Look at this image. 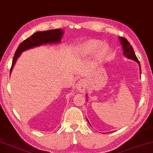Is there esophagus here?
I'll return each mask as SVG.
<instances>
[{
  "mask_svg": "<svg viewBox=\"0 0 153 153\" xmlns=\"http://www.w3.org/2000/svg\"><path fill=\"white\" fill-rule=\"evenodd\" d=\"M76 87L77 90H78L80 93H83L85 91V87H86V84H85V81L83 80V79H81L79 80L78 82L76 84Z\"/></svg>",
  "mask_w": 153,
  "mask_h": 153,
  "instance_id": "obj_1",
  "label": "esophagus"
}]
</instances>
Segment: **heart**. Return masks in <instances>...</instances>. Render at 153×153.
<instances>
[{"label": "heart", "mask_w": 153, "mask_h": 153, "mask_svg": "<svg viewBox=\"0 0 153 153\" xmlns=\"http://www.w3.org/2000/svg\"><path fill=\"white\" fill-rule=\"evenodd\" d=\"M102 42L101 41H97L94 40H91L86 41L83 43H82L79 45L78 49L80 53H82L85 56H89L92 55L97 51L99 48L102 46ZM108 51V45H104L101 48V51H100V56H105Z\"/></svg>", "instance_id": "obj_1"}]
</instances>
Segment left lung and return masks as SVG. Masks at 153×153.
I'll list each match as a JSON object with an SVG mask.
<instances>
[{
    "instance_id": "left-lung-1",
    "label": "left lung",
    "mask_w": 153,
    "mask_h": 153,
    "mask_svg": "<svg viewBox=\"0 0 153 153\" xmlns=\"http://www.w3.org/2000/svg\"><path fill=\"white\" fill-rule=\"evenodd\" d=\"M119 39L120 41V44L122 46L123 55H124V57H126L127 58L131 59V60L135 61V62L138 63L139 66H140V74H141L140 63V62H139L137 58L135 52H134L133 48L132 47L131 44H130V43L128 42V41L126 38H124L123 37H119ZM87 121H88V124H90V123H89V122H88V120H87Z\"/></svg>"
}]
</instances>
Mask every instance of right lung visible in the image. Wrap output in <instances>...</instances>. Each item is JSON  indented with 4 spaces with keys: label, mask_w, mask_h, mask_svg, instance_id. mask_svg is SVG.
I'll return each instance as SVG.
<instances>
[{
    "label": "right lung",
    "mask_w": 153,
    "mask_h": 153,
    "mask_svg": "<svg viewBox=\"0 0 153 153\" xmlns=\"http://www.w3.org/2000/svg\"><path fill=\"white\" fill-rule=\"evenodd\" d=\"M63 34L64 31L62 29H51V30L48 31H38V32L33 33L32 36H31L27 39L25 40L23 42L20 43L16 51L13 58L12 65H11L10 69V74L12 71L13 66L15 65L16 60L22 52L42 45L60 43L61 40H62Z\"/></svg>",
    "instance_id": "obj_1"
}]
</instances>
